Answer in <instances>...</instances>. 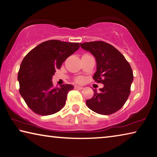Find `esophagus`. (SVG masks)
Returning <instances> with one entry per match:
<instances>
[{
  "label": "esophagus",
  "instance_id": "34e87169",
  "mask_svg": "<svg viewBox=\"0 0 157 157\" xmlns=\"http://www.w3.org/2000/svg\"><path fill=\"white\" fill-rule=\"evenodd\" d=\"M75 89H79V90H82V89H83L84 88L82 86H75Z\"/></svg>",
  "mask_w": 157,
  "mask_h": 157
}]
</instances>
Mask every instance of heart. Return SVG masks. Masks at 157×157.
Listing matches in <instances>:
<instances>
[{
    "instance_id": "obj_1",
    "label": "heart",
    "mask_w": 157,
    "mask_h": 157,
    "mask_svg": "<svg viewBox=\"0 0 157 157\" xmlns=\"http://www.w3.org/2000/svg\"><path fill=\"white\" fill-rule=\"evenodd\" d=\"M83 81H84V78H82V77H78V78H77L75 79V82H78V83H82Z\"/></svg>"
}]
</instances>
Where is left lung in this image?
<instances>
[{
	"label": "left lung",
	"mask_w": 157,
	"mask_h": 157,
	"mask_svg": "<svg viewBox=\"0 0 157 157\" xmlns=\"http://www.w3.org/2000/svg\"><path fill=\"white\" fill-rule=\"evenodd\" d=\"M80 46L95 57L97 71L93 78L104 84L100 92L94 89V96L86 101L87 107L102 115L116 112L123 107L131 91L134 76L129 62L116 48L104 41L85 42Z\"/></svg>",
	"instance_id": "1"
}]
</instances>
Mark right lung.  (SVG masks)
Instances as JSON below:
<instances>
[{
    "mask_svg": "<svg viewBox=\"0 0 157 157\" xmlns=\"http://www.w3.org/2000/svg\"><path fill=\"white\" fill-rule=\"evenodd\" d=\"M79 43L59 40L44 41L31 50L21 63L18 73L19 93L28 107L41 116L52 115L64 107L71 84L54 87L51 81L56 69L77 51Z\"/></svg>",
    "mask_w": 157,
    "mask_h": 157,
    "instance_id": "add662e5",
    "label": "right lung"
}]
</instances>
